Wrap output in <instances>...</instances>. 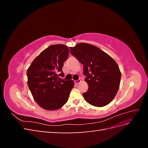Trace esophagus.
<instances>
[{
	"mask_svg": "<svg viewBox=\"0 0 148 148\" xmlns=\"http://www.w3.org/2000/svg\"><path fill=\"white\" fill-rule=\"evenodd\" d=\"M81 81H82V80L81 79H78V80H76V81H75L74 82H75V84H78V83H79L80 82H81Z\"/></svg>",
	"mask_w": 148,
	"mask_h": 148,
	"instance_id": "esophagus-1",
	"label": "esophagus"
}]
</instances>
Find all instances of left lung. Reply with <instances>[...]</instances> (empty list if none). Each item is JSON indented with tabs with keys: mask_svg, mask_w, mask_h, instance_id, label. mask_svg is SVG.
I'll list each match as a JSON object with an SVG mask.
<instances>
[{
	"mask_svg": "<svg viewBox=\"0 0 148 148\" xmlns=\"http://www.w3.org/2000/svg\"><path fill=\"white\" fill-rule=\"evenodd\" d=\"M70 53L83 64L88 91L83 94L92 106H105L113 100L119 89L121 72L116 62L97 47L84 42L70 47Z\"/></svg>",
	"mask_w": 148,
	"mask_h": 148,
	"instance_id": "obj_1",
	"label": "left lung"
}]
</instances>
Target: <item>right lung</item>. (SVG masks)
Here are the masks:
<instances>
[{"label": "right lung", "instance_id": "obj_1", "mask_svg": "<svg viewBox=\"0 0 148 148\" xmlns=\"http://www.w3.org/2000/svg\"><path fill=\"white\" fill-rule=\"evenodd\" d=\"M70 51L64 44L46 48L33 61L27 70L28 86L34 101L42 109H60L69 99L74 86L73 80L62 79L64 62Z\"/></svg>", "mask_w": 148, "mask_h": 148}]
</instances>
